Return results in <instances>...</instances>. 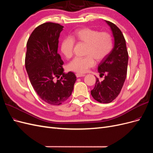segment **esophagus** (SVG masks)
Listing matches in <instances>:
<instances>
[{
  "label": "esophagus",
  "instance_id": "esophagus-1",
  "mask_svg": "<svg viewBox=\"0 0 153 153\" xmlns=\"http://www.w3.org/2000/svg\"><path fill=\"white\" fill-rule=\"evenodd\" d=\"M76 77H84L85 76V74H79V73H77L76 74Z\"/></svg>",
  "mask_w": 153,
  "mask_h": 153
}]
</instances>
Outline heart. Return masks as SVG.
<instances>
[{
  "label": "heart",
  "instance_id": "b5f03b06",
  "mask_svg": "<svg viewBox=\"0 0 153 153\" xmlns=\"http://www.w3.org/2000/svg\"><path fill=\"white\" fill-rule=\"evenodd\" d=\"M86 44L85 57H76L68 63V69L79 74L86 72L95 65V59L100 62L111 53L113 42L111 36L105 32H100L91 28H82L76 30L72 37H66L61 42V52L68 58L72 56L75 41Z\"/></svg>",
  "mask_w": 153,
  "mask_h": 153
}]
</instances>
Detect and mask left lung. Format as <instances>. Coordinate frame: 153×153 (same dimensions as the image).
Returning a JSON list of instances; mask_svg holds the SVG:
<instances>
[{
	"mask_svg": "<svg viewBox=\"0 0 153 153\" xmlns=\"http://www.w3.org/2000/svg\"><path fill=\"white\" fill-rule=\"evenodd\" d=\"M105 22L111 28L114 46L98 67L100 76H104V79L100 81L97 77L95 88L91 91L93 98L103 103L112 102L120 94L126 77L128 61L126 41L120 29L113 23Z\"/></svg>",
	"mask_w": 153,
	"mask_h": 153,
	"instance_id": "1",
	"label": "left lung"
}]
</instances>
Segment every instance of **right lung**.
<instances>
[{
	"instance_id": "1",
	"label": "right lung",
	"mask_w": 153,
	"mask_h": 153,
	"mask_svg": "<svg viewBox=\"0 0 153 153\" xmlns=\"http://www.w3.org/2000/svg\"><path fill=\"white\" fill-rule=\"evenodd\" d=\"M63 28L52 22L41 24L27 43L25 68L31 85L43 101L53 105H60L69 98L76 81L74 73L63 72V62L57 53Z\"/></svg>"
}]
</instances>
